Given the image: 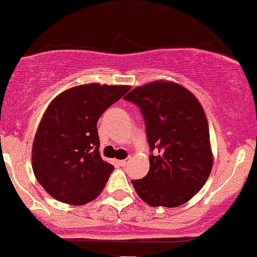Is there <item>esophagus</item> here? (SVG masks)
<instances>
[{"label":"esophagus","instance_id":"34e87169","mask_svg":"<svg viewBox=\"0 0 257 257\" xmlns=\"http://www.w3.org/2000/svg\"><path fill=\"white\" fill-rule=\"evenodd\" d=\"M128 162H129V158H126V159H122V161H118V164L120 167H125L126 164H128Z\"/></svg>","mask_w":257,"mask_h":257}]
</instances>
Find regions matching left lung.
<instances>
[{"label": "left lung", "mask_w": 257, "mask_h": 257, "mask_svg": "<svg viewBox=\"0 0 257 257\" xmlns=\"http://www.w3.org/2000/svg\"><path fill=\"white\" fill-rule=\"evenodd\" d=\"M140 107L146 123L150 156L145 178L133 180L138 196L151 206L185 204L213 169L209 124L198 99L172 81H153L124 96Z\"/></svg>", "instance_id": "obj_1"}]
</instances>
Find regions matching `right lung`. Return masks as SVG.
<instances>
[{
  "label": "right lung",
  "mask_w": 257,
  "mask_h": 257,
  "mask_svg": "<svg viewBox=\"0 0 257 257\" xmlns=\"http://www.w3.org/2000/svg\"><path fill=\"white\" fill-rule=\"evenodd\" d=\"M131 85L81 84L52 100L32 144V170L54 199L83 205L104 190L113 166L102 161L96 124Z\"/></svg>",
  "instance_id": "right-lung-1"
}]
</instances>
